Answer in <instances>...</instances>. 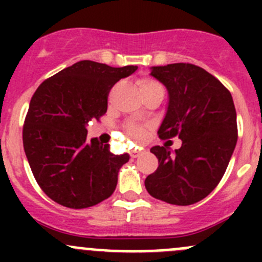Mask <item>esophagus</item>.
<instances>
[{"mask_svg":"<svg viewBox=\"0 0 262 262\" xmlns=\"http://www.w3.org/2000/svg\"><path fill=\"white\" fill-rule=\"evenodd\" d=\"M129 153H130V157H132V158H137V157H138V156H139V155H142V153H143V152H142V150L132 149V150H130V152H129Z\"/></svg>","mask_w":262,"mask_h":262,"instance_id":"esophagus-1","label":"esophagus"}]
</instances>
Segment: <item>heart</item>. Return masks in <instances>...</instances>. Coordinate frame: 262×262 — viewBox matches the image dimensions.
<instances>
[{
	"label": "heart",
	"mask_w": 262,
	"mask_h": 262,
	"mask_svg": "<svg viewBox=\"0 0 262 262\" xmlns=\"http://www.w3.org/2000/svg\"><path fill=\"white\" fill-rule=\"evenodd\" d=\"M138 87L139 91H141L142 96H148V95L152 94H162V87L160 86L157 81L152 80V78H139L138 80ZM124 130L125 133L130 137L133 141H142L146 136L147 132V125L146 124H139V123H133V121H129V123L124 124Z\"/></svg>",
	"instance_id": "heart-1"
}]
</instances>
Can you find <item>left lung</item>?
I'll use <instances>...</instances> for the list:
<instances>
[{"instance_id":"1","label":"left lung","mask_w":262,"mask_h":262,"mask_svg":"<svg viewBox=\"0 0 262 262\" xmlns=\"http://www.w3.org/2000/svg\"><path fill=\"white\" fill-rule=\"evenodd\" d=\"M168 91L167 112L158 129L162 139L179 136L181 147L155 146L158 167L144 185L153 198L191 205L210 194L223 178L237 143L232 95L213 75L190 63L150 67Z\"/></svg>"}]
</instances>
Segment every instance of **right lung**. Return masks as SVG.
I'll use <instances>...</instances> for the list:
<instances>
[{
	"instance_id": "obj_1",
	"label": "right lung",
	"mask_w": 262,
	"mask_h": 262,
	"mask_svg": "<svg viewBox=\"0 0 262 262\" xmlns=\"http://www.w3.org/2000/svg\"><path fill=\"white\" fill-rule=\"evenodd\" d=\"M137 68L81 60L44 81L31 97L24 149L39 186L58 204L83 209L114 192L129 155H113L97 138L87 141L86 125L106 113L112 87Z\"/></svg>"
}]
</instances>
